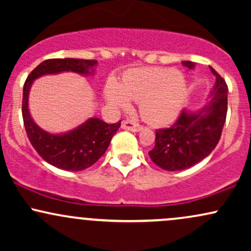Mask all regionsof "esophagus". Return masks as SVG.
<instances>
[{
    "label": "esophagus",
    "instance_id": "34e87169",
    "mask_svg": "<svg viewBox=\"0 0 251 251\" xmlns=\"http://www.w3.org/2000/svg\"><path fill=\"white\" fill-rule=\"evenodd\" d=\"M122 128L128 129V131H132V132H139L140 129H142V126L137 123L129 122V120H125V122L122 123Z\"/></svg>",
    "mask_w": 251,
    "mask_h": 251
}]
</instances>
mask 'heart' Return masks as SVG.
<instances>
[{
	"label": "heart",
	"mask_w": 251,
	"mask_h": 251,
	"mask_svg": "<svg viewBox=\"0 0 251 251\" xmlns=\"http://www.w3.org/2000/svg\"><path fill=\"white\" fill-rule=\"evenodd\" d=\"M188 82L172 68H137L127 72L122 85L109 81L105 98L112 107L128 108L129 100L139 101L140 116L152 125L172 123L179 114Z\"/></svg>",
	"instance_id": "obj_1"
}]
</instances>
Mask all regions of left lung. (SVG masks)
<instances>
[{"mask_svg":"<svg viewBox=\"0 0 251 251\" xmlns=\"http://www.w3.org/2000/svg\"><path fill=\"white\" fill-rule=\"evenodd\" d=\"M194 70L196 63L183 61ZM205 105L198 111L184 109L171 127L155 131V145L149 152L152 162L168 171H179L194 166L211 153L222 134L227 109V86L220 74Z\"/></svg>","mask_w":251,"mask_h":251,"instance_id":"left-lung-1","label":"left lung"}]
</instances>
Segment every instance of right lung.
Returning a JSON list of instances; mask_svg holds the SVG:
<instances>
[{
  "label": "right lung",
  "instance_id": "obj_1",
  "mask_svg": "<svg viewBox=\"0 0 251 251\" xmlns=\"http://www.w3.org/2000/svg\"><path fill=\"white\" fill-rule=\"evenodd\" d=\"M97 60L50 59L40 63L28 75L24 86L22 117L29 142L43 159L57 169L81 171L93 165L107 150L112 138L120 127V122L107 124L99 118H89L77 127L65 133H50L34 122L28 108V99L33 82L48 74L73 72L91 75Z\"/></svg>",
  "mask_w": 251,
  "mask_h": 251
}]
</instances>
